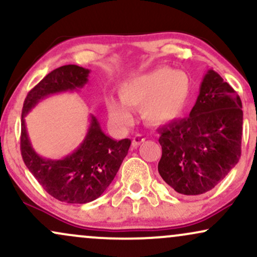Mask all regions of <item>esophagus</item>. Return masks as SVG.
I'll list each match as a JSON object with an SVG mask.
<instances>
[{
	"instance_id": "esophagus-1",
	"label": "esophagus",
	"mask_w": 257,
	"mask_h": 257,
	"mask_svg": "<svg viewBox=\"0 0 257 257\" xmlns=\"http://www.w3.org/2000/svg\"><path fill=\"white\" fill-rule=\"evenodd\" d=\"M144 141H145V138H144L143 135L138 134V135H135L134 138H133L132 145H133V147H138L139 145H141V144H143Z\"/></svg>"
}]
</instances>
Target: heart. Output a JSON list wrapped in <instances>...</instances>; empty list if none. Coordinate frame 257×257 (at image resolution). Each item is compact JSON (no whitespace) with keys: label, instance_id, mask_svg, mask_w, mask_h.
Segmentation results:
<instances>
[{"label":"heart","instance_id":"1","mask_svg":"<svg viewBox=\"0 0 257 257\" xmlns=\"http://www.w3.org/2000/svg\"><path fill=\"white\" fill-rule=\"evenodd\" d=\"M191 94L192 82L187 73L161 66L126 78L119 87L120 99L108 95L105 105L111 122L118 128L133 123L131 108L141 110L146 122L161 125L184 114Z\"/></svg>","mask_w":257,"mask_h":257}]
</instances>
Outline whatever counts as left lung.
Instances as JSON below:
<instances>
[{
	"instance_id": "8db88e82",
	"label": "left lung",
	"mask_w": 257,
	"mask_h": 257,
	"mask_svg": "<svg viewBox=\"0 0 257 257\" xmlns=\"http://www.w3.org/2000/svg\"><path fill=\"white\" fill-rule=\"evenodd\" d=\"M243 111L234 89L208 70L190 117L158 129V173L173 190L197 196L213 190L240 158Z\"/></svg>"
}]
</instances>
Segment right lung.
Returning a JSON list of instances; mask_svg holds the SVG:
<instances>
[{
  "instance_id": "1",
  "label": "right lung",
  "mask_w": 257,
  "mask_h": 257,
  "mask_svg": "<svg viewBox=\"0 0 257 257\" xmlns=\"http://www.w3.org/2000/svg\"><path fill=\"white\" fill-rule=\"evenodd\" d=\"M89 73L90 70L77 65L58 67L29 91L23 106L20 150L25 166L52 197L71 204L93 202L105 192L128 155L132 141L107 137L96 117L90 114L88 132L77 149L61 159L46 158L32 147L25 117L41 100L83 88Z\"/></svg>"
}]
</instances>
